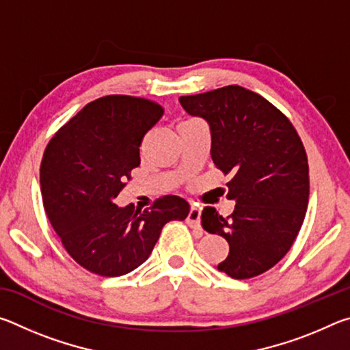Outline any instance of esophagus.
<instances>
[{
	"instance_id": "esophagus-1",
	"label": "esophagus",
	"mask_w": 350,
	"mask_h": 350,
	"mask_svg": "<svg viewBox=\"0 0 350 350\" xmlns=\"http://www.w3.org/2000/svg\"><path fill=\"white\" fill-rule=\"evenodd\" d=\"M187 224L191 228H196L198 232L202 234V228H200V210L198 206H191V208H189V213L187 216Z\"/></svg>"
}]
</instances>
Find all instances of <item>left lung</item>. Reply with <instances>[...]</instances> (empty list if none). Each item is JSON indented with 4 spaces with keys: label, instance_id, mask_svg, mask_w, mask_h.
Masks as SVG:
<instances>
[{
    "label": "left lung",
    "instance_id": "obj_1",
    "mask_svg": "<svg viewBox=\"0 0 350 350\" xmlns=\"http://www.w3.org/2000/svg\"><path fill=\"white\" fill-rule=\"evenodd\" d=\"M188 114L210 125L211 159L224 174L234 211L206 206L205 232L230 245L217 265L234 280L254 278L286 256L309 204V163L292 122L259 94L238 85L179 98Z\"/></svg>",
    "mask_w": 350,
    "mask_h": 350
}]
</instances>
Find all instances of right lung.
<instances>
[{"mask_svg": "<svg viewBox=\"0 0 350 350\" xmlns=\"http://www.w3.org/2000/svg\"><path fill=\"white\" fill-rule=\"evenodd\" d=\"M162 114L152 100L106 96L88 103L46 146L44 211L70 258L91 273L114 278L137 269L163 225L188 216L187 200L171 194L145 210L114 204L140 165L142 140Z\"/></svg>", "mask_w": 350, "mask_h": 350, "instance_id": "1", "label": "right lung"}]
</instances>
